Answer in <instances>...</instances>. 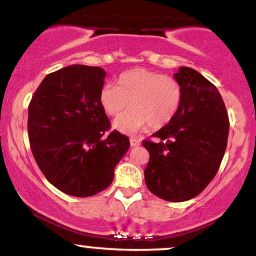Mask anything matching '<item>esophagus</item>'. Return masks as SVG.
I'll list each match as a JSON object with an SVG mask.
<instances>
[{
    "label": "esophagus",
    "mask_w": 256,
    "mask_h": 256,
    "mask_svg": "<svg viewBox=\"0 0 256 256\" xmlns=\"http://www.w3.org/2000/svg\"><path fill=\"white\" fill-rule=\"evenodd\" d=\"M129 141H130V146L132 147L140 146V144H141L140 138H129Z\"/></svg>",
    "instance_id": "34e87169"
}]
</instances>
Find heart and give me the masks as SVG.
<instances>
[{
    "label": "heart",
    "instance_id": "b5f03b06",
    "mask_svg": "<svg viewBox=\"0 0 256 256\" xmlns=\"http://www.w3.org/2000/svg\"><path fill=\"white\" fill-rule=\"evenodd\" d=\"M98 98L109 116L118 115L128 104L132 106L112 123L116 130L132 134L148 124L152 129L168 124L180 108L182 88L172 76L138 68L120 74L118 86L104 84Z\"/></svg>",
    "mask_w": 256,
    "mask_h": 256
}]
</instances>
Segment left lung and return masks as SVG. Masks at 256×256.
Segmentation results:
<instances>
[{"label": "left lung", "mask_w": 256, "mask_h": 256, "mask_svg": "<svg viewBox=\"0 0 256 256\" xmlns=\"http://www.w3.org/2000/svg\"><path fill=\"white\" fill-rule=\"evenodd\" d=\"M174 78L182 88L180 108L168 124L144 140L150 162L144 182L152 194L168 202L200 194L218 171L229 134L224 102L200 72L182 66Z\"/></svg>", "instance_id": "1"}]
</instances>
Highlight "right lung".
I'll use <instances>...</instances> for the list:
<instances>
[{
    "instance_id": "add662e5",
    "label": "right lung",
    "mask_w": 256,
    "mask_h": 256,
    "mask_svg": "<svg viewBox=\"0 0 256 256\" xmlns=\"http://www.w3.org/2000/svg\"><path fill=\"white\" fill-rule=\"evenodd\" d=\"M106 71L71 65L47 74L28 106V138L34 159L58 190L89 197L112 184L129 138L109 130L100 104Z\"/></svg>"
}]
</instances>
